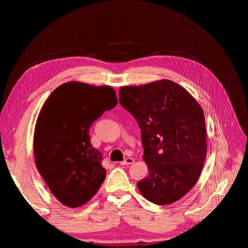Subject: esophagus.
<instances>
[{"label":"esophagus","instance_id":"esophagus-1","mask_svg":"<svg viewBox=\"0 0 248 248\" xmlns=\"http://www.w3.org/2000/svg\"><path fill=\"white\" fill-rule=\"evenodd\" d=\"M134 163V159L131 158V157H127V158L121 162L122 166H130V164Z\"/></svg>","mask_w":248,"mask_h":248}]
</instances>
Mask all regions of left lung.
I'll use <instances>...</instances> for the list:
<instances>
[{"label": "left lung", "mask_w": 248, "mask_h": 248, "mask_svg": "<svg viewBox=\"0 0 248 248\" xmlns=\"http://www.w3.org/2000/svg\"><path fill=\"white\" fill-rule=\"evenodd\" d=\"M120 104L136 118L149 176L138 188L156 205L171 204L197 183L207 155L204 111L176 82L121 87Z\"/></svg>", "instance_id": "8db88e82"}]
</instances>
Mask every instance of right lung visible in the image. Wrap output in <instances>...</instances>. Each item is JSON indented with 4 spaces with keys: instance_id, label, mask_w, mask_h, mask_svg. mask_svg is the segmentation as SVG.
Returning <instances> with one entry per match:
<instances>
[{
    "instance_id": "1",
    "label": "right lung",
    "mask_w": 248,
    "mask_h": 248,
    "mask_svg": "<svg viewBox=\"0 0 248 248\" xmlns=\"http://www.w3.org/2000/svg\"><path fill=\"white\" fill-rule=\"evenodd\" d=\"M117 103L111 87L69 81L58 87L43 104L34 131L35 163L63 205L86 204L106 179L102 155L90 142L89 129Z\"/></svg>"
}]
</instances>
